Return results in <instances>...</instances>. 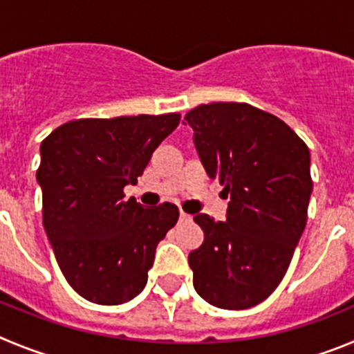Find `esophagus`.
Instances as JSON below:
<instances>
[{
	"label": "esophagus",
	"instance_id": "esophagus-1",
	"mask_svg": "<svg viewBox=\"0 0 354 354\" xmlns=\"http://www.w3.org/2000/svg\"><path fill=\"white\" fill-rule=\"evenodd\" d=\"M192 216L189 215V213H185V212H180V221H185V222H189Z\"/></svg>",
	"mask_w": 354,
	"mask_h": 354
}]
</instances>
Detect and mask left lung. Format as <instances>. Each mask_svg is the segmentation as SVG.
Masks as SVG:
<instances>
[{
	"mask_svg": "<svg viewBox=\"0 0 354 354\" xmlns=\"http://www.w3.org/2000/svg\"><path fill=\"white\" fill-rule=\"evenodd\" d=\"M185 120L206 173L231 197L227 221H194L205 241L189 254L194 288L208 304L243 310L284 279L307 224L310 151L291 127L243 102L201 104Z\"/></svg>",
	"mask_w": 354,
	"mask_h": 354,
	"instance_id": "8db88e82",
	"label": "left lung"
}]
</instances>
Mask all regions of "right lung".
I'll return each mask as SVG.
<instances>
[{
    "instance_id": "obj_1",
    "label": "right lung",
    "mask_w": 354,
    "mask_h": 354,
    "mask_svg": "<svg viewBox=\"0 0 354 354\" xmlns=\"http://www.w3.org/2000/svg\"><path fill=\"white\" fill-rule=\"evenodd\" d=\"M180 118H81L42 141L44 227L66 282L88 301L120 305L145 289L158 241L180 212L171 203L145 208L133 197L125 201L123 189L138 183Z\"/></svg>"
}]
</instances>
